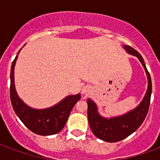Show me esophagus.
<instances>
[{
	"instance_id": "obj_1",
	"label": "esophagus",
	"mask_w": 160,
	"mask_h": 160,
	"mask_svg": "<svg viewBox=\"0 0 160 160\" xmlns=\"http://www.w3.org/2000/svg\"><path fill=\"white\" fill-rule=\"evenodd\" d=\"M90 91H91V90H90V86H84V87L82 88V90H81V93H82L83 95H89L90 93Z\"/></svg>"
}]
</instances>
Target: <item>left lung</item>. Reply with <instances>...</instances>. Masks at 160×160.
I'll list each match as a JSON object with an SVG mask.
<instances>
[{
	"instance_id": "8db88e82",
	"label": "left lung",
	"mask_w": 160,
	"mask_h": 160,
	"mask_svg": "<svg viewBox=\"0 0 160 160\" xmlns=\"http://www.w3.org/2000/svg\"><path fill=\"white\" fill-rule=\"evenodd\" d=\"M123 47L127 53L136 56L141 62L148 78V88L144 99L136 108L127 112L126 114L109 119L101 116L98 112L96 104L91 99H88V120L90 129L98 139L109 143L122 140L136 131L146 117L151 98V77L147 70L144 59L138 51L129 46H123Z\"/></svg>"
}]
</instances>
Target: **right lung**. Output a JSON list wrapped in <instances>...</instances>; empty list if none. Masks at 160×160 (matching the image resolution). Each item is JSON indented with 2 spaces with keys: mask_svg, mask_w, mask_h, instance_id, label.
Returning a JSON list of instances; mask_svg holds the SVG:
<instances>
[{
  "mask_svg": "<svg viewBox=\"0 0 160 160\" xmlns=\"http://www.w3.org/2000/svg\"><path fill=\"white\" fill-rule=\"evenodd\" d=\"M21 50L11 65L10 96L12 107L19 119L35 134L43 136L57 134L66 124L74 105L80 100V94L68 95L58 104L47 109H36L28 106L19 97L15 87L14 70Z\"/></svg>",
  "mask_w": 160,
  "mask_h": 160,
  "instance_id": "1",
  "label": "right lung"
}]
</instances>
